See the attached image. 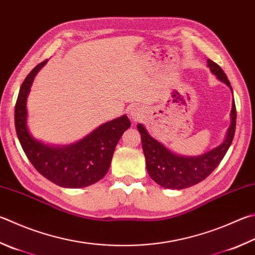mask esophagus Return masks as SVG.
I'll return each instance as SVG.
<instances>
[{
  "mask_svg": "<svg viewBox=\"0 0 255 255\" xmlns=\"http://www.w3.org/2000/svg\"><path fill=\"white\" fill-rule=\"evenodd\" d=\"M129 116H130V118L132 120H139L142 117L141 109L135 106V107H132L130 108V110H129Z\"/></svg>",
  "mask_w": 255,
  "mask_h": 255,
  "instance_id": "esophagus-1",
  "label": "esophagus"
}]
</instances>
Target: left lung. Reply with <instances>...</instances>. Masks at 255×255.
I'll return each instance as SVG.
<instances>
[{
  "instance_id": "1",
  "label": "left lung",
  "mask_w": 255,
  "mask_h": 255,
  "mask_svg": "<svg viewBox=\"0 0 255 255\" xmlns=\"http://www.w3.org/2000/svg\"><path fill=\"white\" fill-rule=\"evenodd\" d=\"M207 67L217 78V80L225 83L233 94L231 83L222 68L210 59L207 60ZM230 117L231 124L223 142L200 156L176 154L164 143L151 137L143 125L138 124L137 129L141 135L146 167L150 178L161 187L170 189H184L205 179L219 166L234 138L235 127H237V110H235L234 99Z\"/></svg>"
}]
</instances>
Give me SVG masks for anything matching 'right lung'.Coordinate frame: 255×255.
<instances>
[{"label":"right lung","instance_id":"1","mask_svg":"<svg viewBox=\"0 0 255 255\" xmlns=\"http://www.w3.org/2000/svg\"><path fill=\"white\" fill-rule=\"evenodd\" d=\"M47 62L39 63L20 88L14 113L17 138L31 164L50 182L66 188L90 186L107 174L115 148L130 127V120L123 115L70 145H50L36 139L27 128L26 100L35 76Z\"/></svg>","mask_w":255,"mask_h":255}]
</instances>
